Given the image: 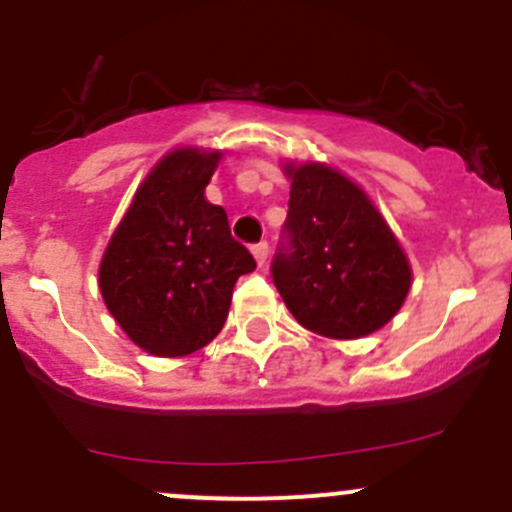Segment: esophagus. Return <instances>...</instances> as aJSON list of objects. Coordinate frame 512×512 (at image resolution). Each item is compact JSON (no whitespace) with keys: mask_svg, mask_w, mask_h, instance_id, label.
Returning <instances> with one entry per match:
<instances>
[{"mask_svg":"<svg viewBox=\"0 0 512 512\" xmlns=\"http://www.w3.org/2000/svg\"><path fill=\"white\" fill-rule=\"evenodd\" d=\"M252 257H255L257 265H265L267 262V242H257V245H252Z\"/></svg>","mask_w":512,"mask_h":512,"instance_id":"34e87169","label":"esophagus"}]
</instances>
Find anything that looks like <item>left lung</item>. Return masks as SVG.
Here are the masks:
<instances>
[{
  "instance_id": "obj_1",
  "label": "left lung",
  "mask_w": 512,
  "mask_h": 512,
  "mask_svg": "<svg viewBox=\"0 0 512 512\" xmlns=\"http://www.w3.org/2000/svg\"><path fill=\"white\" fill-rule=\"evenodd\" d=\"M282 170L289 178L287 250L272 280L292 317L329 339H359L389 324L411 289V262L361 185L319 160Z\"/></svg>"
}]
</instances>
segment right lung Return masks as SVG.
<instances>
[{
	"instance_id": "right-lung-1",
	"label": "right lung",
	"mask_w": 512,
	"mask_h": 512,
	"mask_svg": "<svg viewBox=\"0 0 512 512\" xmlns=\"http://www.w3.org/2000/svg\"><path fill=\"white\" fill-rule=\"evenodd\" d=\"M223 151L183 146L143 178L98 265L106 309L136 347L188 356L213 342L255 260L205 198Z\"/></svg>"
}]
</instances>
